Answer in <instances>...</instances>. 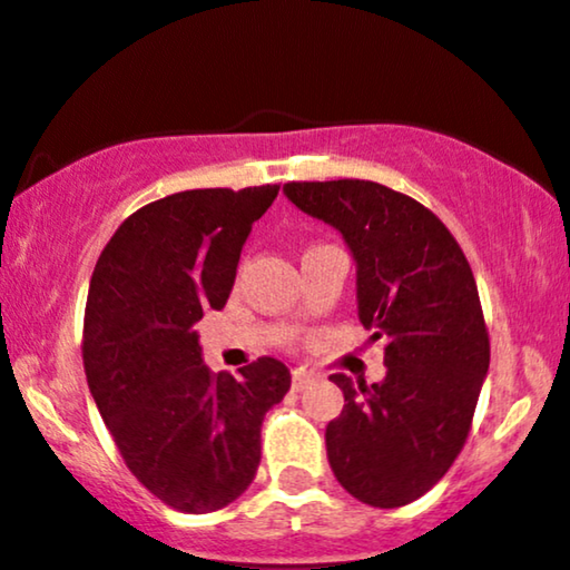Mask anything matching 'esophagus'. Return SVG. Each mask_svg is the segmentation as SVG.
<instances>
[{
    "label": "esophagus",
    "instance_id": "esophagus-1",
    "mask_svg": "<svg viewBox=\"0 0 570 570\" xmlns=\"http://www.w3.org/2000/svg\"><path fill=\"white\" fill-rule=\"evenodd\" d=\"M311 381H313V375H307V372H294V375H292V389L294 391H303Z\"/></svg>",
    "mask_w": 570,
    "mask_h": 570
}]
</instances>
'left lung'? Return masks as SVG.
Instances as JSON below:
<instances>
[{
    "instance_id": "left-lung-1",
    "label": "left lung",
    "mask_w": 570,
    "mask_h": 570,
    "mask_svg": "<svg viewBox=\"0 0 570 570\" xmlns=\"http://www.w3.org/2000/svg\"><path fill=\"white\" fill-rule=\"evenodd\" d=\"M286 198L343 233L356 259L358 318L385 340L383 383L337 372L343 412L326 426L337 482L370 507L429 493L463 450L490 337L469 259L434 212L364 179L289 181Z\"/></svg>"
}]
</instances>
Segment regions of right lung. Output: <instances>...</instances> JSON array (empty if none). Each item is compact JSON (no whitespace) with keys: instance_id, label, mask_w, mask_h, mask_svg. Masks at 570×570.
Returning a JSON list of instances; mask_svg holds the SVG:
<instances>
[{"instance_id":"obj_1","label":"right lung","mask_w":570,"mask_h":570,"mask_svg":"<svg viewBox=\"0 0 570 570\" xmlns=\"http://www.w3.org/2000/svg\"><path fill=\"white\" fill-rule=\"evenodd\" d=\"M276 195L278 185L212 187L147 203L117 227L90 278V394L130 474L176 512H217L252 485L265 412L292 385L273 356L217 375L195 332L208 307H225L240 248Z\"/></svg>"}]
</instances>
